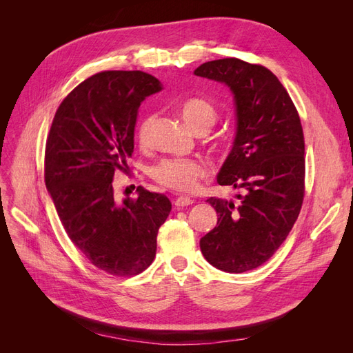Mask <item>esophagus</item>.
Wrapping results in <instances>:
<instances>
[{"label": "esophagus", "instance_id": "1", "mask_svg": "<svg viewBox=\"0 0 353 353\" xmlns=\"http://www.w3.org/2000/svg\"><path fill=\"white\" fill-rule=\"evenodd\" d=\"M193 203H194L193 199H190V197H187V196H181V197H178V199L175 200V206H176L178 209H181V208H185V206L193 205Z\"/></svg>", "mask_w": 353, "mask_h": 353}]
</instances>
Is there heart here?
<instances>
[{
    "mask_svg": "<svg viewBox=\"0 0 353 353\" xmlns=\"http://www.w3.org/2000/svg\"><path fill=\"white\" fill-rule=\"evenodd\" d=\"M181 117L193 132L209 131L216 121V110L203 99H188L181 105ZM153 116H145L137 126L135 137L141 145L150 141ZM150 176L159 185L179 193L193 191L199 181L208 175L206 165L199 159H163L150 168Z\"/></svg>",
    "mask_w": 353,
    "mask_h": 353,
    "instance_id": "obj_1",
    "label": "heart"
}]
</instances>
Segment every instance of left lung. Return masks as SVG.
Wrapping results in <instances>:
<instances>
[{"instance_id":"8db88e82","label":"left lung","mask_w":353,"mask_h":353,"mask_svg":"<svg viewBox=\"0 0 353 353\" xmlns=\"http://www.w3.org/2000/svg\"><path fill=\"white\" fill-rule=\"evenodd\" d=\"M194 74L230 88L236 138L219 185L243 191L239 205L210 197L218 223L200 240L215 268L240 274L258 268L279 250L301 212L305 194V141L301 117L275 74L239 59L203 63Z\"/></svg>"}]
</instances>
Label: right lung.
Returning a JSON list of instances; mask_svg holds the SVG:
<instances>
[{
	"instance_id": "right-lung-1",
	"label": "right lung",
	"mask_w": 353,
	"mask_h": 353,
	"mask_svg": "<svg viewBox=\"0 0 353 353\" xmlns=\"http://www.w3.org/2000/svg\"><path fill=\"white\" fill-rule=\"evenodd\" d=\"M159 91L160 81L141 70L95 73L61 101L47 138L46 185L63 228L94 266L116 276L152 265L172 209L143 187L117 203L112 185L134 152L138 108Z\"/></svg>"
}]
</instances>
